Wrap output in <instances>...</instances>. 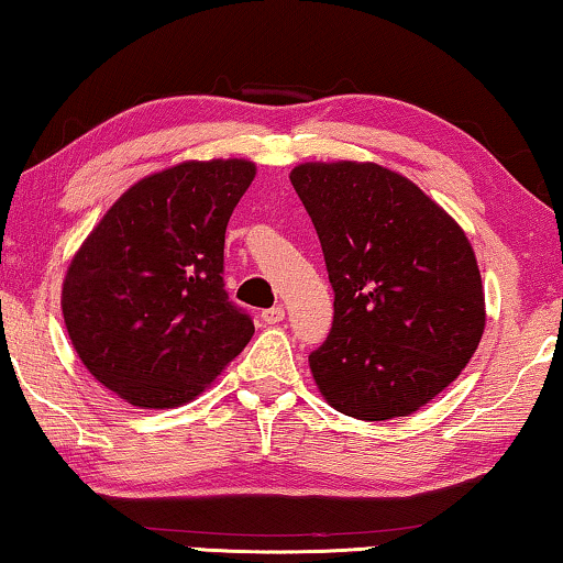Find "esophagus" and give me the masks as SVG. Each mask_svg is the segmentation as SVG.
Masks as SVG:
<instances>
[{
  "label": "esophagus",
  "instance_id": "obj_1",
  "mask_svg": "<svg viewBox=\"0 0 563 563\" xmlns=\"http://www.w3.org/2000/svg\"><path fill=\"white\" fill-rule=\"evenodd\" d=\"M283 318H285V308L283 306H275V308H265L263 310V321L265 323H280L283 321Z\"/></svg>",
  "mask_w": 563,
  "mask_h": 563
}]
</instances>
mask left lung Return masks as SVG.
<instances>
[{
  "label": "left lung",
  "mask_w": 563,
  "mask_h": 563,
  "mask_svg": "<svg viewBox=\"0 0 563 563\" xmlns=\"http://www.w3.org/2000/svg\"><path fill=\"white\" fill-rule=\"evenodd\" d=\"M290 184L321 240L333 325L318 391L366 422L407 417L457 379L485 331L473 245L438 201L374 162H306Z\"/></svg>",
  "instance_id": "left-lung-1"
}]
</instances>
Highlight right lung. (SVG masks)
Returning <instances> with one entry per match:
<instances>
[{"instance_id": "1", "label": "right lung", "mask_w": 563, "mask_h": 563, "mask_svg": "<svg viewBox=\"0 0 563 563\" xmlns=\"http://www.w3.org/2000/svg\"><path fill=\"white\" fill-rule=\"evenodd\" d=\"M247 158L181 162L125 189L73 255L63 318L80 362L141 409L199 397L255 325L224 292V232Z\"/></svg>"}]
</instances>
